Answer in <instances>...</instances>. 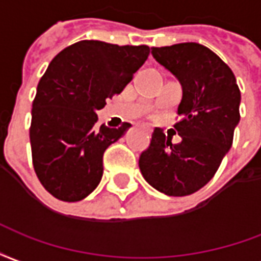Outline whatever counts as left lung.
Here are the masks:
<instances>
[{
	"mask_svg": "<svg viewBox=\"0 0 261 261\" xmlns=\"http://www.w3.org/2000/svg\"><path fill=\"white\" fill-rule=\"evenodd\" d=\"M155 61L182 85V100L174 128L179 143H171L155 128L139 157L144 179L168 196L195 193L214 176L231 149L239 122L241 91L235 75L210 48L197 43L153 47Z\"/></svg>",
	"mask_w": 261,
	"mask_h": 261,
	"instance_id": "left-lung-1",
	"label": "left lung"
}]
</instances>
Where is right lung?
<instances>
[{"label":"right lung","mask_w":261,"mask_h":261,"mask_svg":"<svg viewBox=\"0 0 261 261\" xmlns=\"http://www.w3.org/2000/svg\"><path fill=\"white\" fill-rule=\"evenodd\" d=\"M150 54L149 45L82 40L55 55L41 76L32 108L34 172L45 191L79 201L102 176V154L130 126L96 128V111L119 94Z\"/></svg>","instance_id":"add662e5"}]
</instances>
